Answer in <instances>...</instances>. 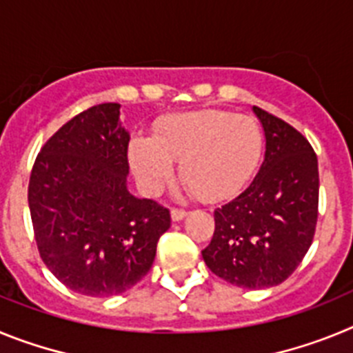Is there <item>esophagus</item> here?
<instances>
[{
    "label": "esophagus",
    "instance_id": "obj_1",
    "mask_svg": "<svg viewBox=\"0 0 353 353\" xmlns=\"http://www.w3.org/2000/svg\"><path fill=\"white\" fill-rule=\"evenodd\" d=\"M185 215L187 212L182 210V208H173V210H171V219L173 221H182Z\"/></svg>",
    "mask_w": 353,
    "mask_h": 353
}]
</instances>
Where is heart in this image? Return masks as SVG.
<instances>
[{
	"mask_svg": "<svg viewBox=\"0 0 353 353\" xmlns=\"http://www.w3.org/2000/svg\"><path fill=\"white\" fill-rule=\"evenodd\" d=\"M263 148L258 121L248 114L203 109L171 117L152 139L136 136L129 145L132 171L148 192H159L182 179L207 201L239 192L256 170Z\"/></svg>",
	"mask_w": 353,
	"mask_h": 353,
	"instance_id": "obj_1",
	"label": "heart"
}]
</instances>
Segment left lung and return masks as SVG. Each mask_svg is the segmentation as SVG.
Here are the masks:
<instances>
[{
	"mask_svg": "<svg viewBox=\"0 0 353 353\" xmlns=\"http://www.w3.org/2000/svg\"><path fill=\"white\" fill-rule=\"evenodd\" d=\"M265 134L260 171L242 194L215 208V232L201 251L208 269L245 290L283 283L313 242L318 217V159L286 121L252 108Z\"/></svg>",
	"mask_w": 353,
	"mask_h": 353,
	"instance_id": "left-lung-1",
	"label": "left lung"
}]
</instances>
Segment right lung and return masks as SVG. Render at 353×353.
<instances>
[{"label":"right lung","instance_id":"right-lung-1","mask_svg":"<svg viewBox=\"0 0 353 353\" xmlns=\"http://www.w3.org/2000/svg\"><path fill=\"white\" fill-rule=\"evenodd\" d=\"M120 104L68 120L40 150L28 187L40 258L58 281L88 297H113L148 274L170 210L127 189L130 134Z\"/></svg>","mask_w":353,"mask_h":353}]
</instances>
